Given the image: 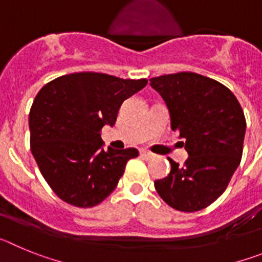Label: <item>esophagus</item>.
<instances>
[{"mask_svg":"<svg viewBox=\"0 0 262 262\" xmlns=\"http://www.w3.org/2000/svg\"><path fill=\"white\" fill-rule=\"evenodd\" d=\"M140 156L142 157H144V159H152V157H154V155L151 154V152H148V151H145V149H142V151H140Z\"/></svg>","mask_w":262,"mask_h":262,"instance_id":"34e87169","label":"esophagus"}]
</instances>
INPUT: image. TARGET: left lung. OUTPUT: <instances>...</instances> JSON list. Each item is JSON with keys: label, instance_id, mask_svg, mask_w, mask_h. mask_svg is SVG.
<instances>
[{"label": "left lung", "instance_id": "obj_1", "mask_svg": "<svg viewBox=\"0 0 262 262\" xmlns=\"http://www.w3.org/2000/svg\"><path fill=\"white\" fill-rule=\"evenodd\" d=\"M149 85L163 97L170 127L180 131L189 155L184 166L168 157L170 173L155 181V189L178 211L205 209L223 194L242 160V106L228 88L191 72L154 77Z\"/></svg>", "mask_w": 262, "mask_h": 262}]
</instances>
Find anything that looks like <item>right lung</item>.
<instances>
[{
	"instance_id": "right-lung-1",
	"label": "right lung",
	"mask_w": 262,
	"mask_h": 262,
	"mask_svg": "<svg viewBox=\"0 0 262 262\" xmlns=\"http://www.w3.org/2000/svg\"><path fill=\"white\" fill-rule=\"evenodd\" d=\"M94 72L61 76L36 94L30 110V143L40 173L56 195L93 207L117 187L136 148H102L101 129L114 126L124 99L147 85Z\"/></svg>"
}]
</instances>
